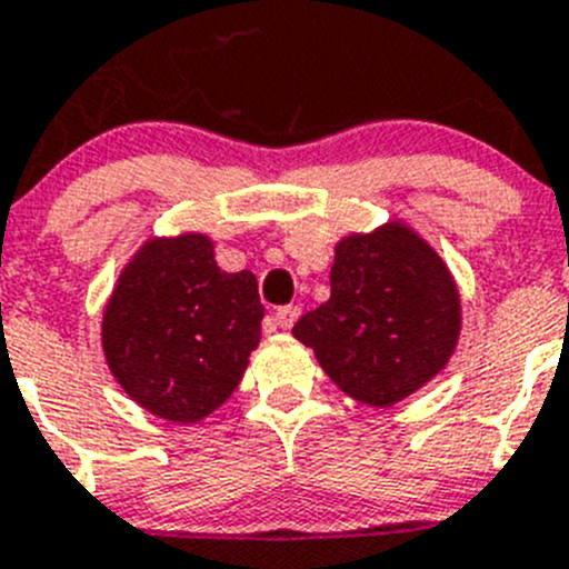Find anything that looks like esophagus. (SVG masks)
<instances>
[{
  "label": "esophagus",
  "instance_id": "34e87169",
  "mask_svg": "<svg viewBox=\"0 0 569 569\" xmlns=\"http://www.w3.org/2000/svg\"><path fill=\"white\" fill-rule=\"evenodd\" d=\"M300 318V306H280L278 312H274V326H280V329H291V326L298 323Z\"/></svg>",
  "mask_w": 569,
  "mask_h": 569
}]
</instances>
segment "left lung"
<instances>
[{
    "instance_id": "obj_1",
    "label": "left lung",
    "mask_w": 569,
    "mask_h": 569,
    "mask_svg": "<svg viewBox=\"0 0 569 569\" xmlns=\"http://www.w3.org/2000/svg\"><path fill=\"white\" fill-rule=\"evenodd\" d=\"M332 298L291 335L340 392L395 407L449 363L461 335V295L441 254L401 220L335 246Z\"/></svg>"
}]
</instances>
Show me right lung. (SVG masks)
Wrapping results in <instances>:
<instances>
[{
    "label": "right lung",
    "mask_w": 569,
    "mask_h": 569,
    "mask_svg": "<svg viewBox=\"0 0 569 569\" xmlns=\"http://www.w3.org/2000/svg\"><path fill=\"white\" fill-rule=\"evenodd\" d=\"M251 271H223L209 234L151 237L120 271L102 312V352L131 401L197 423L223 407L260 343Z\"/></svg>",
    "instance_id": "1"
}]
</instances>
